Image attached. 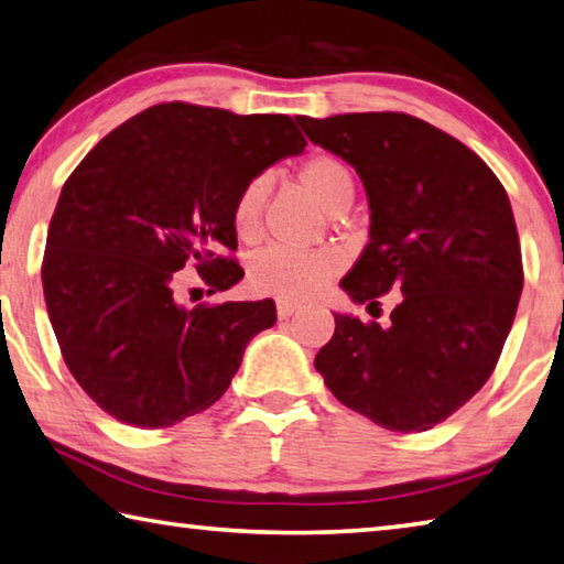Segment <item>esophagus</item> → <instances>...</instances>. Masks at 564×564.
<instances>
[{
    "label": "esophagus",
    "instance_id": "esophagus-1",
    "mask_svg": "<svg viewBox=\"0 0 564 564\" xmlns=\"http://www.w3.org/2000/svg\"><path fill=\"white\" fill-rule=\"evenodd\" d=\"M299 308H301V305L293 303V301H279V317H281V321H285V317H291Z\"/></svg>",
    "mask_w": 564,
    "mask_h": 564
}]
</instances>
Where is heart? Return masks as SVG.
Returning <instances> with one entry per match:
<instances>
[{"instance_id": "heart-1", "label": "heart", "mask_w": 564, "mask_h": 564, "mask_svg": "<svg viewBox=\"0 0 564 564\" xmlns=\"http://www.w3.org/2000/svg\"><path fill=\"white\" fill-rule=\"evenodd\" d=\"M299 180L327 212L337 214L350 207L355 180L343 160L333 155H313L301 165ZM265 197H269V182H265V177H253L237 194V202H234L231 209V224L241 241H253L261 234ZM340 256L330 249L299 251L271 247L251 261L249 283L259 293L279 295L283 301H303L321 291L340 271Z\"/></svg>"}]
</instances>
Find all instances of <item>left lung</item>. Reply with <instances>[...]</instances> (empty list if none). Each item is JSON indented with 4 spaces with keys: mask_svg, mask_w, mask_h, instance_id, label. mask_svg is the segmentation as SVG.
I'll return each mask as SVG.
<instances>
[{
    "mask_svg": "<svg viewBox=\"0 0 564 564\" xmlns=\"http://www.w3.org/2000/svg\"><path fill=\"white\" fill-rule=\"evenodd\" d=\"M350 162L370 199V243L343 289L389 323L335 313L315 355L327 389L389 432H426L494 375L523 291V256L503 184L464 142L406 112L295 118Z\"/></svg>",
    "mask_w": 564,
    "mask_h": 564,
    "instance_id": "1",
    "label": "left lung"
}]
</instances>
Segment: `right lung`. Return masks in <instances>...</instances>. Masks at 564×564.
I'll return each instance as SVG.
<instances>
[{
    "instance_id": "1",
    "label": "right lung",
    "mask_w": 564,
    "mask_h": 564,
    "mask_svg": "<svg viewBox=\"0 0 564 564\" xmlns=\"http://www.w3.org/2000/svg\"><path fill=\"white\" fill-rule=\"evenodd\" d=\"M305 145L289 116L172 100L108 132L70 172L41 283L64 362L104 412L165 429L227 392L275 303L184 308L177 271L194 265L209 293L231 289L243 275L229 256L237 194Z\"/></svg>"
}]
</instances>
